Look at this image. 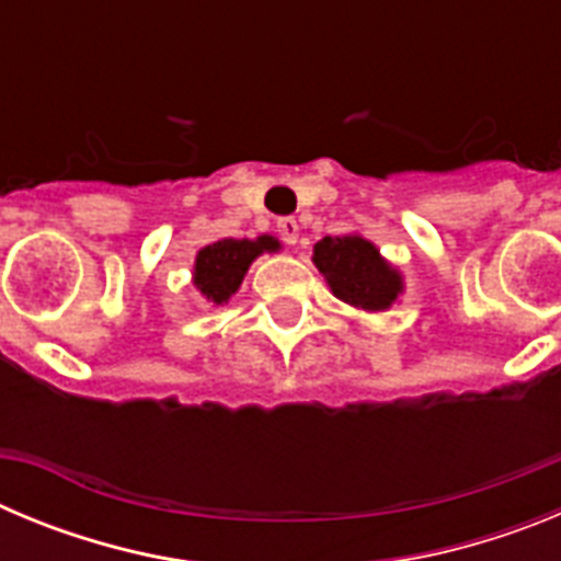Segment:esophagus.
Instances as JSON below:
<instances>
[{
	"label": "esophagus",
	"mask_w": 561,
	"mask_h": 561,
	"mask_svg": "<svg viewBox=\"0 0 561 561\" xmlns=\"http://www.w3.org/2000/svg\"><path fill=\"white\" fill-rule=\"evenodd\" d=\"M277 232H280V238H284L286 244L295 247L297 236H300V227H297L295 219H280V221H277Z\"/></svg>",
	"instance_id": "1"
}]
</instances>
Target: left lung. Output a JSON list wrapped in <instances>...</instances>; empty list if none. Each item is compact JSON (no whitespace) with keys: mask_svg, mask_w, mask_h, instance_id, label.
I'll use <instances>...</instances> for the list:
<instances>
[{"mask_svg":"<svg viewBox=\"0 0 561 561\" xmlns=\"http://www.w3.org/2000/svg\"><path fill=\"white\" fill-rule=\"evenodd\" d=\"M311 261L325 277L331 295L351 309L388 311L404 295V275L381 255L379 247L359 232L325 236L317 241Z\"/></svg>","mask_w":561,"mask_h":561,"instance_id":"8db88e82","label":"left lung"}]
</instances>
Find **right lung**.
<instances>
[{
  "mask_svg": "<svg viewBox=\"0 0 561 561\" xmlns=\"http://www.w3.org/2000/svg\"><path fill=\"white\" fill-rule=\"evenodd\" d=\"M280 241L275 236L257 238H221L202 247L193 261V286L207 306H225L244 284L247 270L257 255L277 252Z\"/></svg>",
  "mask_w": 561,
  "mask_h": 561,
  "instance_id": "1",
  "label": "right lung"
}]
</instances>
